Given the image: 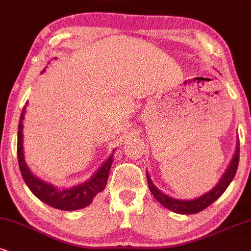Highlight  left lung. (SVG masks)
Returning a JSON list of instances; mask_svg holds the SVG:
<instances>
[{
    "instance_id": "obj_1",
    "label": "left lung",
    "mask_w": 251,
    "mask_h": 251,
    "mask_svg": "<svg viewBox=\"0 0 251 251\" xmlns=\"http://www.w3.org/2000/svg\"><path fill=\"white\" fill-rule=\"evenodd\" d=\"M239 158H240V141H236V151L234 154L233 158H231L229 166H228L227 170L225 171V174L219 180L217 185L214 186L211 191H208L205 195L199 197V198L192 199V201H182V199H175L173 197H169L164 195L163 192H161L156 186L154 185V183L151 182V176L147 173V182L148 186L151 189V195L155 197V199L160 202L161 205H163L164 207L168 210L175 212V213L179 214H193V213H199L202 210H205L206 207H208L211 204L217 201L223 193L226 191L231 180H233L234 176H235L237 167H239Z\"/></svg>"
}]
</instances>
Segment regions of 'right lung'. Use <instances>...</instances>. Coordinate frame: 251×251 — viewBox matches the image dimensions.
Here are the masks:
<instances>
[{"instance_id": "obj_1", "label": "right lung", "mask_w": 251, "mask_h": 251, "mask_svg": "<svg viewBox=\"0 0 251 251\" xmlns=\"http://www.w3.org/2000/svg\"><path fill=\"white\" fill-rule=\"evenodd\" d=\"M44 72V71H43ZM27 103L25 104L23 110H22L20 124H18V136H17V157L18 164L22 177L24 182L26 183L27 188L31 190V192L40 199L45 204L52 206V207L58 208L62 211H75L81 210V208L87 207L91 204L93 199L96 197L97 193L103 191L105 188L107 177L112 164L113 155L107 158L103 166L96 171V174L91 177L87 182L78 184V185L73 186L71 189L60 190L55 188L52 184L44 182L40 178H38L31 173L26 162L24 160V151H23V119L25 115V109H26Z\"/></svg>"}]
</instances>
